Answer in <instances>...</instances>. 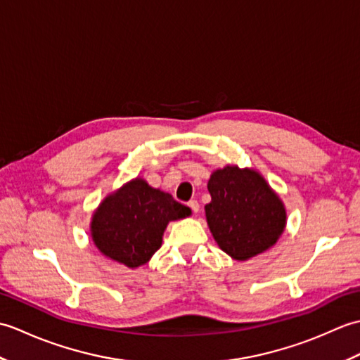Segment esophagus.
Instances as JSON below:
<instances>
[{"instance_id": "1", "label": "esophagus", "mask_w": 360, "mask_h": 360, "mask_svg": "<svg viewBox=\"0 0 360 360\" xmlns=\"http://www.w3.org/2000/svg\"><path fill=\"white\" fill-rule=\"evenodd\" d=\"M187 205H188V207H190V209H192V210H193L195 213H196L198 210H200V202H198L196 200H192V201H188V204H187Z\"/></svg>"}]
</instances>
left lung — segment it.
<instances>
[{
    "mask_svg": "<svg viewBox=\"0 0 360 360\" xmlns=\"http://www.w3.org/2000/svg\"><path fill=\"white\" fill-rule=\"evenodd\" d=\"M207 188L212 201L205 217L213 238L235 259H249L277 243L286 212L262 174L227 165L213 172Z\"/></svg>",
    "mask_w": 360,
    "mask_h": 360,
    "instance_id": "left-lung-1",
    "label": "left lung"
}]
</instances>
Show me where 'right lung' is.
I'll return each instance as SVG.
<instances>
[{
    "label": "right lung",
    "instance_id": "add662e5",
    "mask_svg": "<svg viewBox=\"0 0 360 360\" xmlns=\"http://www.w3.org/2000/svg\"><path fill=\"white\" fill-rule=\"evenodd\" d=\"M188 215L187 205L137 178L98 205L91 235L103 255L137 267L160 248L167 224Z\"/></svg>",
    "mask_w": 360,
    "mask_h": 360
}]
</instances>
